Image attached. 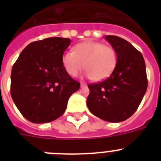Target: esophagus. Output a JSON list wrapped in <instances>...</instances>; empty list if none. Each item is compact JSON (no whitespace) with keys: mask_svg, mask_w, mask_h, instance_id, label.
I'll list each match as a JSON object with an SVG mask.
<instances>
[{"mask_svg":"<svg viewBox=\"0 0 161 161\" xmlns=\"http://www.w3.org/2000/svg\"><path fill=\"white\" fill-rule=\"evenodd\" d=\"M85 86H86V84L85 83H80V88H84V87H85Z\"/></svg>","mask_w":161,"mask_h":161,"instance_id":"34e87169","label":"esophagus"}]
</instances>
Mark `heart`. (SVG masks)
Segmentation results:
<instances>
[{
  "label": "heart",
  "instance_id": "obj_1",
  "mask_svg": "<svg viewBox=\"0 0 161 161\" xmlns=\"http://www.w3.org/2000/svg\"><path fill=\"white\" fill-rule=\"evenodd\" d=\"M117 60V53L113 47L94 41L76 44L74 52H64L62 57L64 67L69 75L77 76L85 67L86 76L95 81L107 79L113 73Z\"/></svg>",
  "mask_w": 161,
  "mask_h": 161
}]
</instances>
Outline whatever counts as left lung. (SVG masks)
Wrapping results in <instances>:
<instances>
[{
	"instance_id": "left-lung-1",
	"label": "left lung",
	"mask_w": 161,
	"mask_h": 161,
	"mask_svg": "<svg viewBox=\"0 0 161 161\" xmlns=\"http://www.w3.org/2000/svg\"><path fill=\"white\" fill-rule=\"evenodd\" d=\"M105 38L117 53V64L104 81L88 85L87 106L102 120L120 123L136 111L147 91L146 66L142 54L130 42L114 35Z\"/></svg>"
}]
</instances>
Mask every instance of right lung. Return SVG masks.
<instances>
[{
	"mask_svg": "<svg viewBox=\"0 0 161 161\" xmlns=\"http://www.w3.org/2000/svg\"><path fill=\"white\" fill-rule=\"evenodd\" d=\"M70 42L60 37L31 42L13 66L11 97L31 123H50L60 117L71 95L80 89V83L68 75L62 62Z\"/></svg>",
	"mask_w": 161,
	"mask_h": 161,
	"instance_id": "right-lung-1",
	"label": "right lung"
}]
</instances>
